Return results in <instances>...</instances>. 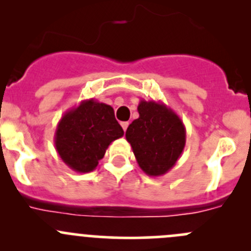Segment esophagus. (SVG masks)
<instances>
[{
	"label": "esophagus",
	"instance_id": "obj_1",
	"mask_svg": "<svg viewBox=\"0 0 251 251\" xmlns=\"http://www.w3.org/2000/svg\"><path fill=\"white\" fill-rule=\"evenodd\" d=\"M128 125H130V123H128V121H124V123H121V127L124 128V131H126V128L128 127Z\"/></svg>",
	"mask_w": 251,
	"mask_h": 251
}]
</instances>
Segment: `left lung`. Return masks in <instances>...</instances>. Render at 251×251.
<instances>
[{"label":"left lung","instance_id":"obj_1","mask_svg":"<svg viewBox=\"0 0 251 251\" xmlns=\"http://www.w3.org/2000/svg\"><path fill=\"white\" fill-rule=\"evenodd\" d=\"M140 118L126 130L138 165L148 176H163L174 168L186 146V127L175 111L155 100H142Z\"/></svg>","mask_w":251,"mask_h":251}]
</instances>
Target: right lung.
<instances>
[{
    "mask_svg": "<svg viewBox=\"0 0 251 251\" xmlns=\"http://www.w3.org/2000/svg\"><path fill=\"white\" fill-rule=\"evenodd\" d=\"M123 136L113 108L91 98L65 111L57 125L54 146L72 170L85 174L95 170L111 142Z\"/></svg>",
    "mask_w": 251,
    "mask_h": 251,
    "instance_id": "add662e5",
    "label": "right lung"
}]
</instances>
